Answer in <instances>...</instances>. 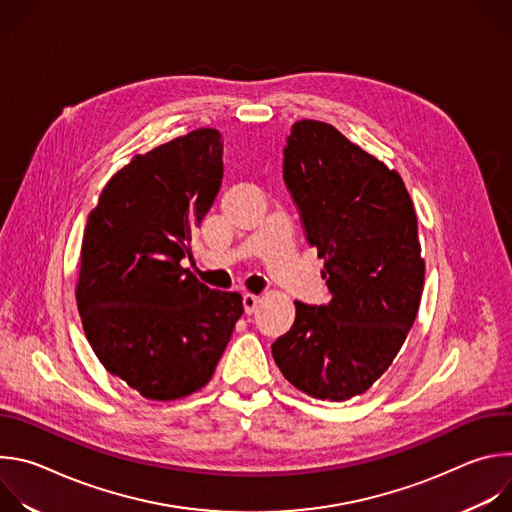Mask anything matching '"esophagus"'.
I'll use <instances>...</instances> for the list:
<instances>
[{
	"mask_svg": "<svg viewBox=\"0 0 512 512\" xmlns=\"http://www.w3.org/2000/svg\"><path fill=\"white\" fill-rule=\"evenodd\" d=\"M257 306H259V298L257 296H253V294H245L243 296V308H245V314H253L255 310H257Z\"/></svg>",
	"mask_w": 512,
	"mask_h": 512,
	"instance_id": "obj_1",
	"label": "esophagus"
}]
</instances>
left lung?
Segmentation results:
<instances>
[{"label": "left lung", "instance_id": "8db88e82", "mask_svg": "<svg viewBox=\"0 0 512 512\" xmlns=\"http://www.w3.org/2000/svg\"><path fill=\"white\" fill-rule=\"evenodd\" d=\"M283 180L332 300L296 302L271 352L302 393L346 401L391 367L415 322L425 281L417 214L401 176L324 121L291 125Z\"/></svg>", "mask_w": 512, "mask_h": 512}]
</instances>
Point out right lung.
<instances>
[{
  "mask_svg": "<svg viewBox=\"0 0 512 512\" xmlns=\"http://www.w3.org/2000/svg\"><path fill=\"white\" fill-rule=\"evenodd\" d=\"M223 180L221 131L200 127L135 156L103 188L81 247L77 306L103 367L150 401L200 391L243 298L180 265Z\"/></svg>",
  "mask_w": 512,
  "mask_h": 512,
  "instance_id": "1",
  "label": "right lung"
}]
</instances>
